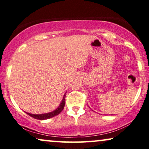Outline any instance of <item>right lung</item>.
<instances>
[{
	"label": "right lung",
	"mask_w": 149,
	"mask_h": 149,
	"mask_svg": "<svg viewBox=\"0 0 149 149\" xmlns=\"http://www.w3.org/2000/svg\"><path fill=\"white\" fill-rule=\"evenodd\" d=\"M65 94L63 96V100H62L60 106H59L56 110L53 111V112L47 113V114H30V113H27V112H26V113L28 115H29L30 116H31L33 118H34L37 119V120L49 119L53 116L58 115L59 113H60L61 111L63 110L64 106H65Z\"/></svg>",
	"instance_id": "right-lung-1"
}]
</instances>
